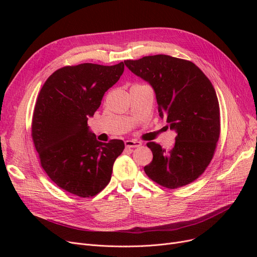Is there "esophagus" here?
<instances>
[{"label": "esophagus", "mask_w": 257, "mask_h": 257, "mask_svg": "<svg viewBox=\"0 0 257 257\" xmlns=\"http://www.w3.org/2000/svg\"><path fill=\"white\" fill-rule=\"evenodd\" d=\"M141 145H142V143L136 140H127L125 142V146L128 148H137V147H140Z\"/></svg>", "instance_id": "esophagus-1"}]
</instances>
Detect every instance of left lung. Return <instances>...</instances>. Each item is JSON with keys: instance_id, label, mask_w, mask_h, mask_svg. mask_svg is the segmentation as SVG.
Here are the masks:
<instances>
[{"instance_id": "8db88e82", "label": "left lung", "mask_w": 257, "mask_h": 257, "mask_svg": "<svg viewBox=\"0 0 257 257\" xmlns=\"http://www.w3.org/2000/svg\"><path fill=\"white\" fill-rule=\"evenodd\" d=\"M127 68L153 87L159 116L177 134L170 151L147 143L153 161L146 175L170 189L195 180L208 167L220 136V107L211 82L192 62L170 55L125 61Z\"/></svg>"}]
</instances>
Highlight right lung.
Returning a JSON list of instances; mask_svg holds the SVG:
<instances>
[{"mask_svg":"<svg viewBox=\"0 0 257 257\" xmlns=\"http://www.w3.org/2000/svg\"><path fill=\"white\" fill-rule=\"evenodd\" d=\"M123 69L122 62L66 66L54 71L40 89L32 138L48 176L71 194L89 197L100 192L125 148L121 140L99 142L87 126Z\"/></svg>","mask_w":257,"mask_h":257,"instance_id":"obj_1","label":"right lung"}]
</instances>
